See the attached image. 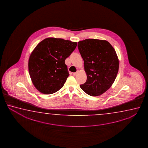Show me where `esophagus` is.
<instances>
[{"mask_svg":"<svg viewBox=\"0 0 148 148\" xmlns=\"http://www.w3.org/2000/svg\"><path fill=\"white\" fill-rule=\"evenodd\" d=\"M78 71L77 72H76V73H73V75H77V74H78Z\"/></svg>","mask_w":148,"mask_h":148,"instance_id":"esophagus-1","label":"esophagus"}]
</instances>
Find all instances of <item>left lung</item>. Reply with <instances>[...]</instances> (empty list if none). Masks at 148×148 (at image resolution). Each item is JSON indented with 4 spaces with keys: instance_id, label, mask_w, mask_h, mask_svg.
<instances>
[{
    "instance_id": "left-lung-1",
    "label": "left lung",
    "mask_w": 148,
    "mask_h": 148,
    "mask_svg": "<svg viewBox=\"0 0 148 148\" xmlns=\"http://www.w3.org/2000/svg\"><path fill=\"white\" fill-rule=\"evenodd\" d=\"M78 47L87 75L80 88L89 95H101L112 86L118 74L119 60L115 50L107 41L94 39L79 41Z\"/></svg>"
}]
</instances>
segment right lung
Segmentation results:
<instances>
[{"instance_id": "add662e5", "label": "right lung", "mask_w": 148, "mask_h": 148, "mask_svg": "<svg viewBox=\"0 0 148 148\" xmlns=\"http://www.w3.org/2000/svg\"><path fill=\"white\" fill-rule=\"evenodd\" d=\"M76 42L47 38L38 44L28 60V71L33 84L45 94L63 88L69 75L65 60L75 50Z\"/></svg>"}]
</instances>
